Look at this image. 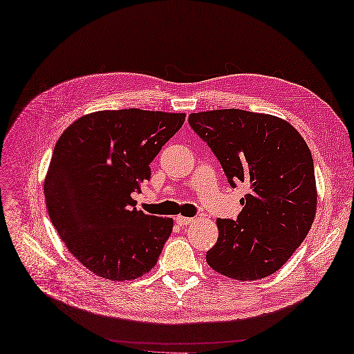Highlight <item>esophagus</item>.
Returning <instances> with one entry per match:
<instances>
[{
    "instance_id": "34e87169",
    "label": "esophagus",
    "mask_w": 354,
    "mask_h": 354,
    "mask_svg": "<svg viewBox=\"0 0 354 354\" xmlns=\"http://www.w3.org/2000/svg\"><path fill=\"white\" fill-rule=\"evenodd\" d=\"M195 219L192 218H186V216H182V214H178V216L176 218V222L178 223V225H191V223L194 222Z\"/></svg>"
}]
</instances>
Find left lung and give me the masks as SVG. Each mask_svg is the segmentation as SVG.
<instances>
[{
    "label": "left lung",
    "mask_w": 354,
    "mask_h": 354,
    "mask_svg": "<svg viewBox=\"0 0 354 354\" xmlns=\"http://www.w3.org/2000/svg\"><path fill=\"white\" fill-rule=\"evenodd\" d=\"M194 132L218 158L228 183L249 194L236 221L218 219V242L207 251L213 270L255 281L279 270L304 242L315 218L311 150L286 120L243 109L189 115Z\"/></svg>",
    "instance_id": "left-lung-1"
}]
</instances>
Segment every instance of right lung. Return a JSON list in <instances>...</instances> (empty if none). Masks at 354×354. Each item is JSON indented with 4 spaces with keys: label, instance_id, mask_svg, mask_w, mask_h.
<instances>
[{
    "label": "right lung",
    "instance_id": "add662e5",
    "mask_svg": "<svg viewBox=\"0 0 354 354\" xmlns=\"http://www.w3.org/2000/svg\"><path fill=\"white\" fill-rule=\"evenodd\" d=\"M186 114L97 111L77 118L55 144L45 178L49 218L71 254L97 277L149 273L172 231L171 218L136 210L132 194Z\"/></svg>",
    "mask_w": 354,
    "mask_h": 354
}]
</instances>
